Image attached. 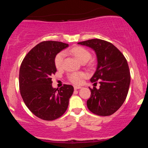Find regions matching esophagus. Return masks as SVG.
Segmentation results:
<instances>
[{"label": "esophagus", "mask_w": 148, "mask_h": 148, "mask_svg": "<svg viewBox=\"0 0 148 148\" xmlns=\"http://www.w3.org/2000/svg\"><path fill=\"white\" fill-rule=\"evenodd\" d=\"M74 90H78V89H81V86H74Z\"/></svg>", "instance_id": "obj_1"}]
</instances>
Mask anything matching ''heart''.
I'll list each match as a JSON object with an SVG mask.
<instances>
[{"label": "heart", "mask_w": 148, "mask_h": 148, "mask_svg": "<svg viewBox=\"0 0 148 148\" xmlns=\"http://www.w3.org/2000/svg\"><path fill=\"white\" fill-rule=\"evenodd\" d=\"M71 53L77 58L78 60L81 62H86L91 58V53L87 49L83 47H74L71 49ZM65 58V52L60 51L56 56L54 58V64L58 69L62 68L64 64V60ZM86 76L84 72H72L68 75V79L72 84L75 85H79L82 83L83 79Z\"/></svg>", "instance_id": "b5f03b06"}]
</instances>
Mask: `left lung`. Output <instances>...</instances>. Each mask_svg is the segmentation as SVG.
I'll return each instance as SVG.
<instances>
[{
	"instance_id": "left-lung-1",
	"label": "left lung",
	"mask_w": 148,
	"mask_h": 148,
	"mask_svg": "<svg viewBox=\"0 0 148 148\" xmlns=\"http://www.w3.org/2000/svg\"><path fill=\"white\" fill-rule=\"evenodd\" d=\"M78 44L90 47L96 53L97 67L90 79L99 89L90 88L91 95L87 101L88 109L94 114L108 116L123 104L128 94L130 72L127 61L119 49L111 42L92 39Z\"/></svg>"
}]
</instances>
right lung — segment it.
<instances>
[{
  "mask_svg": "<svg viewBox=\"0 0 148 148\" xmlns=\"http://www.w3.org/2000/svg\"><path fill=\"white\" fill-rule=\"evenodd\" d=\"M68 44L44 41L27 53L19 69L20 93L25 104L37 118L56 120L67 111L74 87L64 84L60 89L52 87L51 76L56 72V56Z\"/></svg>",
  "mask_w": 148,
  "mask_h": 148,
  "instance_id": "add662e5",
  "label": "right lung"
}]
</instances>
